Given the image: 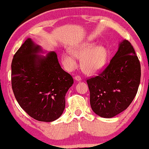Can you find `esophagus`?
<instances>
[{"label":"esophagus","mask_w":149,"mask_h":149,"mask_svg":"<svg viewBox=\"0 0 149 149\" xmlns=\"http://www.w3.org/2000/svg\"><path fill=\"white\" fill-rule=\"evenodd\" d=\"M74 79L76 80V81H78V82H80V81H81L82 78H81V77H80V76H75Z\"/></svg>","instance_id":"obj_1"}]
</instances>
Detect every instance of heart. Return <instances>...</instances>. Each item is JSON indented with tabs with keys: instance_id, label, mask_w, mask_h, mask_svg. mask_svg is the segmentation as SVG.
Segmentation results:
<instances>
[{
	"instance_id": "b5f03b06",
	"label": "heart",
	"mask_w": 149,
	"mask_h": 149,
	"mask_svg": "<svg viewBox=\"0 0 149 149\" xmlns=\"http://www.w3.org/2000/svg\"><path fill=\"white\" fill-rule=\"evenodd\" d=\"M76 58L81 59L80 66L84 72L94 74L105 67L108 58V52L105 46H96L92 42H85L71 48L69 53L64 52L61 54L62 64L68 71L76 69Z\"/></svg>"
}]
</instances>
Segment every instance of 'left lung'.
Instances as JSON below:
<instances>
[{
  "label": "left lung",
  "instance_id": "left-lung-1",
  "mask_svg": "<svg viewBox=\"0 0 149 149\" xmlns=\"http://www.w3.org/2000/svg\"><path fill=\"white\" fill-rule=\"evenodd\" d=\"M140 78L139 59L131 44L124 39L103 72L87 80L94 113L112 118L124 111L137 94Z\"/></svg>",
  "mask_w": 149,
  "mask_h": 149
}]
</instances>
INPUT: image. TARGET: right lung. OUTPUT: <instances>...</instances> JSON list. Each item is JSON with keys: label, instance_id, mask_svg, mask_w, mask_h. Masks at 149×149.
<instances>
[{"label": "right lung", "instance_id": "obj_1", "mask_svg": "<svg viewBox=\"0 0 149 149\" xmlns=\"http://www.w3.org/2000/svg\"><path fill=\"white\" fill-rule=\"evenodd\" d=\"M40 46L28 38L14 55L12 87L19 105L39 121L58 119L65 108V96L72 76L60 67L56 53L46 55Z\"/></svg>", "mask_w": 149, "mask_h": 149}]
</instances>
